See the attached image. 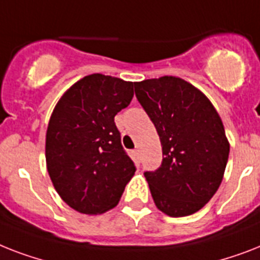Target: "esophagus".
Segmentation results:
<instances>
[{"label":"esophagus","instance_id":"1","mask_svg":"<svg viewBox=\"0 0 260 260\" xmlns=\"http://www.w3.org/2000/svg\"><path fill=\"white\" fill-rule=\"evenodd\" d=\"M135 155H136L137 159H140V149H135Z\"/></svg>","mask_w":260,"mask_h":260}]
</instances>
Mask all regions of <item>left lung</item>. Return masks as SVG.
<instances>
[{"label": "left lung", "mask_w": 260, "mask_h": 260, "mask_svg": "<svg viewBox=\"0 0 260 260\" xmlns=\"http://www.w3.org/2000/svg\"><path fill=\"white\" fill-rule=\"evenodd\" d=\"M135 93L163 149L161 166L144 174L156 207L172 218L195 214L218 191L229 160L220 116L202 90L175 76L135 82Z\"/></svg>", "instance_id": "8db88e82"}]
</instances>
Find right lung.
<instances>
[{
    "label": "right lung",
    "instance_id": "obj_1",
    "mask_svg": "<svg viewBox=\"0 0 260 260\" xmlns=\"http://www.w3.org/2000/svg\"><path fill=\"white\" fill-rule=\"evenodd\" d=\"M132 81L94 73L65 92L50 116L48 174L60 198L80 214H104L119 204L135 164L121 145L115 116L134 97Z\"/></svg>",
    "mask_w": 260,
    "mask_h": 260
}]
</instances>
